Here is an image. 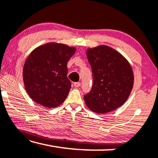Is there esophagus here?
Wrapping results in <instances>:
<instances>
[{
	"label": "esophagus",
	"mask_w": 158,
	"mask_h": 158,
	"mask_svg": "<svg viewBox=\"0 0 158 158\" xmlns=\"http://www.w3.org/2000/svg\"><path fill=\"white\" fill-rule=\"evenodd\" d=\"M74 86L75 88H78L81 86V83H79V82H75L74 83Z\"/></svg>",
	"instance_id": "esophagus-1"
}]
</instances>
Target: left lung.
Returning <instances> with one entry per match:
<instances>
[{"mask_svg":"<svg viewBox=\"0 0 158 158\" xmlns=\"http://www.w3.org/2000/svg\"><path fill=\"white\" fill-rule=\"evenodd\" d=\"M91 66L93 86L84 96L85 104L96 113H108L126 102L134 85L132 68L124 56L106 45L86 51Z\"/></svg>","mask_w":158,"mask_h":158,"instance_id":"left-lung-1","label":"left lung"}]
</instances>
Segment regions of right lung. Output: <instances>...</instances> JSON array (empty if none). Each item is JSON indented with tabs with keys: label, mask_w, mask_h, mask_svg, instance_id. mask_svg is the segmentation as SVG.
<instances>
[{
	"label": "right lung",
	"mask_w": 158,
	"mask_h": 158,
	"mask_svg": "<svg viewBox=\"0 0 158 158\" xmlns=\"http://www.w3.org/2000/svg\"><path fill=\"white\" fill-rule=\"evenodd\" d=\"M76 49L50 42L34 49L23 69L25 89L32 100L47 108L62 104L71 88L67 64Z\"/></svg>",
	"instance_id": "right-lung-1"
}]
</instances>
